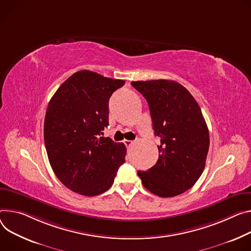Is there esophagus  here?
I'll return each mask as SVG.
<instances>
[{
  "mask_svg": "<svg viewBox=\"0 0 251 251\" xmlns=\"http://www.w3.org/2000/svg\"><path fill=\"white\" fill-rule=\"evenodd\" d=\"M124 144H125L127 147H130V146L133 144V141H132V140H124Z\"/></svg>",
  "mask_w": 251,
  "mask_h": 251,
  "instance_id": "1",
  "label": "esophagus"
}]
</instances>
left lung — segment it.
<instances>
[{
	"label": "left lung",
	"mask_w": 251,
	"mask_h": 251,
	"mask_svg": "<svg viewBox=\"0 0 251 251\" xmlns=\"http://www.w3.org/2000/svg\"><path fill=\"white\" fill-rule=\"evenodd\" d=\"M131 85L147 100L154 135L161 142L156 164L137 172L143 186L160 197L187 191L201 176L209 149V131L198 103L175 81H134Z\"/></svg>",
	"instance_id": "1"
}]
</instances>
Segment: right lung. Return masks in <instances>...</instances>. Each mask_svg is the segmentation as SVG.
<instances>
[{
	"label": "right lung",
	"instance_id": "right-lung-1",
	"mask_svg": "<svg viewBox=\"0 0 251 251\" xmlns=\"http://www.w3.org/2000/svg\"><path fill=\"white\" fill-rule=\"evenodd\" d=\"M124 84L82 70L68 78L49 102L44 121L49 162L58 179L76 193L107 191L125 162V145L101 137L109 125V99Z\"/></svg>",
	"mask_w": 251,
	"mask_h": 251
}]
</instances>
